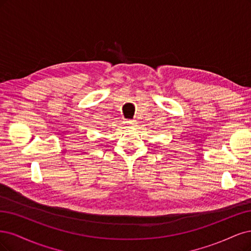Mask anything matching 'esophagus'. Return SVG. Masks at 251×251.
Wrapping results in <instances>:
<instances>
[{"instance_id":"1","label":"esophagus","mask_w":251,"mask_h":251,"mask_svg":"<svg viewBox=\"0 0 251 251\" xmlns=\"http://www.w3.org/2000/svg\"><path fill=\"white\" fill-rule=\"evenodd\" d=\"M127 123H128V125H135L136 124V121L135 120H129V121H127Z\"/></svg>"}]
</instances>
